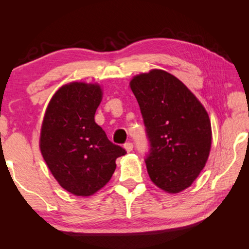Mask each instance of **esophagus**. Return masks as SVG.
<instances>
[{"label": "esophagus", "mask_w": 249, "mask_h": 249, "mask_svg": "<svg viewBox=\"0 0 249 249\" xmlns=\"http://www.w3.org/2000/svg\"><path fill=\"white\" fill-rule=\"evenodd\" d=\"M124 147H125V150L127 151V152H131V151H133V149H134V144L131 143V142H127V143L124 144Z\"/></svg>", "instance_id": "obj_1"}]
</instances>
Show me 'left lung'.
<instances>
[{
  "mask_svg": "<svg viewBox=\"0 0 249 249\" xmlns=\"http://www.w3.org/2000/svg\"><path fill=\"white\" fill-rule=\"evenodd\" d=\"M130 88L150 144L144 160L147 173L165 192H182L208 160L212 143L208 112L182 81L165 71L136 76Z\"/></svg>",
  "mask_w": 249,
  "mask_h": 249,
  "instance_id": "1",
  "label": "left lung"
}]
</instances>
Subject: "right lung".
Here are the masks:
<instances>
[{
  "label": "right lung",
  "mask_w": 249,
  "mask_h": 249,
  "mask_svg": "<svg viewBox=\"0 0 249 249\" xmlns=\"http://www.w3.org/2000/svg\"><path fill=\"white\" fill-rule=\"evenodd\" d=\"M102 95L97 84H66L50 100L41 126V155L61 186L76 196H91L104 187L116 158L126 154L95 123Z\"/></svg>",
  "instance_id": "add662e5"
}]
</instances>
